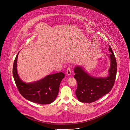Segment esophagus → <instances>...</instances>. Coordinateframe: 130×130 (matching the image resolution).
<instances>
[{
  "label": "esophagus",
  "instance_id": "1",
  "mask_svg": "<svg viewBox=\"0 0 130 130\" xmlns=\"http://www.w3.org/2000/svg\"><path fill=\"white\" fill-rule=\"evenodd\" d=\"M71 67H68L67 69V70H66V73L67 75H71Z\"/></svg>",
  "mask_w": 130,
  "mask_h": 130
}]
</instances>
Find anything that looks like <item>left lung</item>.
<instances>
[{
	"label": "left lung",
	"instance_id": "1",
	"mask_svg": "<svg viewBox=\"0 0 130 130\" xmlns=\"http://www.w3.org/2000/svg\"><path fill=\"white\" fill-rule=\"evenodd\" d=\"M110 67L109 76L106 78H94L90 76L79 66L74 69V78L77 81L76 95L81 102L91 103L99 99L112 89L117 73V63L112 48L109 46Z\"/></svg>",
	"mask_w": 130,
	"mask_h": 130
}]
</instances>
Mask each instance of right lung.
Masks as SVG:
<instances>
[{
	"label": "right lung",
	"instance_id": "obj_1",
	"mask_svg": "<svg viewBox=\"0 0 130 130\" xmlns=\"http://www.w3.org/2000/svg\"><path fill=\"white\" fill-rule=\"evenodd\" d=\"M18 54L13 64V75L20 94L28 100L36 103L47 104L53 102L58 95L60 83L65 74L62 72L54 73L39 81L26 83L20 79L17 72Z\"/></svg>",
	"mask_w": 130,
	"mask_h": 130
}]
</instances>
